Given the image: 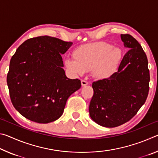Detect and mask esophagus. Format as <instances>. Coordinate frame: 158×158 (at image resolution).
Returning <instances> with one entry per match:
<instances>
[{
  "mask_svg": "<svg viewBox=\"0 0 158 158\" xmlns=\"http://www.w3.org/2000/svg\"><path fill=\"white\" fill-rule=\"evenodd\" d=\"M88 84H89V82H88L87 81H85V80H84V79L81 80V85H82V86H85V85H86Z\"/></svg>",
  "mask_w": 158,
  "mask_h": 158,
  "instance_id": "esophagus-1",
  "label": "esophagus"
}]
</instances>
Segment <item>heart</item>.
I'll list each match as a JSON object with an SVG mask.
<instances>
[{
  "label": "heart",
  "instance_id": "1",
  "mask_svg": "<svg viewBox=\"0 0 158 158\" xmlns=\"http://www.w3.org/2000/svg\"><path fill=\"white\" fill-rule=\"evenodd\" d=\"M73 58L64 61L66 68L73 74L82 75L92 71L96 78L105 79L116 70L122 58V51L107 42H99L86 44L76 48Z\"/></svg>",
  "mask_w": 158,
  "mask_h": 158
}]
</instances>
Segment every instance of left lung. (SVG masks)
Instances as JSON below:
<instances>
[{"label":"left lung","mask_w":158,"mask_h":158,"mask_svg":"<svg viewBox=\"0 0 158 158\" xmlns=\"http://www.w3.org/2000/svg\"><path fill=\"white\" fill-rule=\"evenodd\" d=\"M121 37L129 51L118 71L92 84L94 93L89 105L90 116L106 127H118L132 119L145 103L149 91L146 54L135 37L129 34Z\"/></svg>","instance_id":"8db88e82"}]
</instances>
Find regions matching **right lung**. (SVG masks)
<instances>
[{
	"label": "right lung",
	"instance_id": "obj_1",
	"mask_svg": "<svg viewBox=\"0 0 158 158\" xmlns=\"http://www.w3.org/2000/svg\"><path fill=\"white\" fill-rule=\"evenodd\" d=\"M47 35L28 39L10 60L7 76L14 107L30 121L48 123L63 114L66 102L81 81L66 77L61 54L72 46Z\"/></svg>",
	"mask_w": 158,
	"mask_h": 158
}]
</instances>
